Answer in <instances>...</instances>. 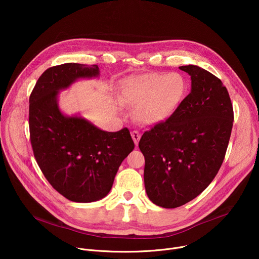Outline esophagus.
Wrapping results in <instances>:
<instances>
[{
  "instance_id": "obj_1",
  "label": "esophagus",
  "mask_w": 259,
  "mask_h": 259,
  "mask_svg": "<svg viewBox=\"0 0 259 259\" xmlns=\"http://www.w3.org/2000/svg\"><path fill=\"white\" fill-rule=\"evenodd\" d=\"M131 136H132V138H133V140H134L135 144L137 145V144H138V142H139V140H140L141 134H140L138 131L134 130V131H132V132H131Z\"/></svg>"
}]
</instances>
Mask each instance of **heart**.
Wrapping results in <instances>:
<instances>
[{
	"label": "heart",
	"mask_w": 259,
	"mask_h": 259,
	"mask_svg": "<svg viewBox=\"0 0 259 259\" xmlns=\"http://www.w3.org/2000/svg\"><path fill=\"white\" fill-rule=\"evenodd\" d=\"M187 90V80L178 72L131 76L121 85L122 98L136 106V120L151 126L168 120L183 101Z\"/></svg>",
	"instance_id": "heart-1"
}]
</instances>
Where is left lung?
I'll return each instance as SVG.
<instances>
[{"label": "left lung", "instance_id": "1", "mask_svg": "<svg viewBox=\"0 0 259 259\" xmlns=\"http://www.w3.org/2000/svg\"><path fill=\"white\" fill-rule=\"evenodd\" d=\"M179 68L191 76V93L138 144L146 195L163 208L187 204L209 186L224 162L234 122L229 92L218 78L194 64Z\"/></svg>", "mask_w": 259, "mask_h": 259}]
</instances>
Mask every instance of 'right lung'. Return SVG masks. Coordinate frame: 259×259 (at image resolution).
Masks as SVG:
<instances>
[{
  "mask_svg": "<svg viewBox=\"0 0 259 259\" xmlns=\"http://www.w3.org/2000/svg\"><path fill=\"white\" fill-rule=\"evenodd\" d=\"M96 64L64 63L46 69L29 97V133L34 158L51 186L69 201L90 203L112 190L124 159L133 151L130 132L99 129L85 118L67 116L61 90L99 77Z\"/></svg>",
  "mask_w": 259,
  "mask_h": 259,
  "instance_id": "add662e5",
  "label": "right lung"
}]
</instances>
